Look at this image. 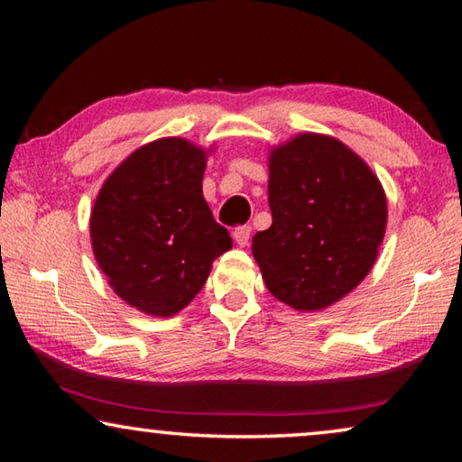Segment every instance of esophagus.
Returning a JSON list of instances; mask_svg holds the SVG:
<instances>
[{
  "instance_id": "34e87169",
  "label": "esophagus",
  "mask_w": 462,
  "mask_h": 462,
  "mask_svg": "<svg viewBox=\"0 0 462 462\" xmlns=\"http://www.w3.org/2000/svg\"><path fill=\"white\" fill-rule=\"evenodd\" d=\"M234 240H236L238 246H246L250 240V226H238V228L234 230Z\"/></svg>"
}]
</instances>
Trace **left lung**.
Instances as JSON below:
<instances>
[{
    "label": "left lung",
    "instance_id": "obj_1",
    "mask_svg": "<svg viewBox=\"0 0 462 462\" xmlns=\"http://www.w3.org/2000/svg\"><path fill=\"white\" fill-rule=\"evenodd\" d=\"M273 224L253 254L264 285L300 311L332 306L369 275L385 236V191L340 140L303 132L269 156Z\"/></svg>",
    "mask_w": 462,
    "mask_h": 462
}]
</instances>
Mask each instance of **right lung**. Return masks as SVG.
Masks as SVG:
<instances>
[{
  "mask_svg": "<svg viewBox=\"0 0 462 462\" xmlns=\"http://www.w3.org/2000/svg\"><path fill=\"white\" fill-rule=\"evenodd\" d=\"M203 148L185 138L140 146L106 179L93 206L91 246L107 283L148 316L181 311L232 248L203 199Z\"/></svg>",
  "mask_w": 462,
  "mask_h": 462,
  "instance_id": "add662e5",
  "label": "right lung"
}]
</instances>
